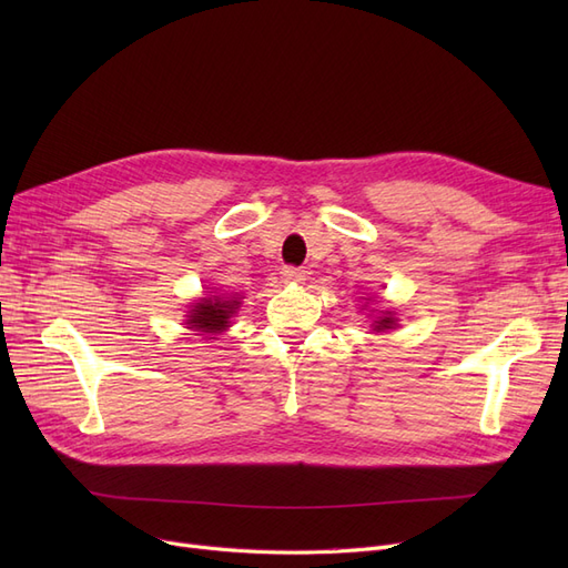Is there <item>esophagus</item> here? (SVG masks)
Returning a JSON list of instances; mask_svg holds the SVG:
<instances>
[{"label":"esophagus","instance_id":"esophagus-1","mask_svg":"<svg viewBox=\"0 0 568 568\" xmlns=\"http://www.w3.org/2000/svg\"><path fill=\"white\" fill-rule=\"evenodd\" d=\"M282 280L284 282H291V284H301V282H305V270H301V267H284L282 270Z\"/></svg>","mask_w":568,"mask_h":568}]
</instances>
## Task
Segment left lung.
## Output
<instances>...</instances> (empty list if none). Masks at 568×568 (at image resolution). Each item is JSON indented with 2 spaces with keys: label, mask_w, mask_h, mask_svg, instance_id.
<instances>
[{
  "label": "left lung",
  "mask_w": 568,
  "mask_h": 568,
  "mask_svg": "<svg viewBox=\"0 0 568 568\" xmlns=\"http://www.w3.org/2000/svg\"><path fill=\"white\" fill-rule=\"evenodd\" d=\"M398 324V320H395V313L393 311H384L382 313V317H376L374 322H372V326H374V332H384V329H393V326Z\"/></svg>",
  "instance_id": "obj_1"
}]
</instances>
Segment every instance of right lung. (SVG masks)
Here are the masks:
<instances>
[{
    "label": "right lung",
    "mask_w": 568,
    "mask_h": 568,
    "mask_svg": "<svg viewBox=\"0 0 568 568\" xmlns=\"http://www.w3.org/2000/svg\"><path fill=\"white\" fill-rule=\"evenodd\" d=\"M242 301L230 296H213L201 298L192 305V311L186 315V329L203 332V334H222L230 326V320L239 311Z\"/></svg>",
    "instance_id": "1"
}]
</instances>
